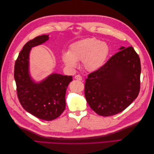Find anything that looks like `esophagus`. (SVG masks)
Masks as SVG:
<instances>
[{"mask_svg":"<svg viewBox=\"0 0 154 154\" xmlns=\"http://www.w3.org/2000/svg\"><path fill=\"white\" fill-rule=\"evenodd\" d=\"M74 79H76L77 80H82V77L80 75H76L74 76Z\"/></svg>","mask_w":154,"mask_h":154,"instance_id":"1","label":"esophagus"}]
</instances>
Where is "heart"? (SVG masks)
<instances>
[{
	"mask_svg": "<svg viewBox=\"0 0 154 154\" xmlns=\"http://www.w3.org/2000/svg\"><path fill=\"white\" fill-rule=\"evenodd\" d=\"M109 54V48L106 43L96 38H88L71 44L68 52L62 53V58L69 69H76L78 62L83 61L87 71L95 72L104 66Z\"/></svg>",
	"mask_w": 154,
	"mask_h": 154,
	"instance_id": "obj_1",
	"label": "heart"
}]
</instances>
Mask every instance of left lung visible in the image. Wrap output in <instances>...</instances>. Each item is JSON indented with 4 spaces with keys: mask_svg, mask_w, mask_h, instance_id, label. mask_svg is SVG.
Listing matches in <instances>:
<instances>
[{
    "mask_svg": "<svg viewBox=\"0 0 154 154\" xmlns=\"http://www.w3.org/2000/svg\"><path fill=\"white\" fill-rule=\"evenodd\" d=\"M104 66L88 75L85 96L96 113L110 116L123 111L136 99L140 90L141 63L131 47L123 46Z\"/></svg>",
    "mask_w": 154,
    "mask_h": 154,
    "instance_id": "1",
    "label": "left lung"
}]
</instances>
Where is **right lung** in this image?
I'll return each mask as SVG.
<instances>
[{
    "mask_svg": "<svg viewBox=\"0 0 154 154\" xmlns=\"http://www.w3.org/2000/svg\"><path fill=\"white\" fill-rule=\"evenodd\" d=\"M49 35L36 36L24 45L15 65L14 78L20 103L27 112L45 121L61 115L66 109V93L72 76L52 73L39 82L30 73L29 55L31 49L44 44Z\"/></svg>",
    "mask_w": 154,
    "mask_h": 154,
    "instance_id": "right-lung-1",
    "label": "right lung"
}]
</instances>
